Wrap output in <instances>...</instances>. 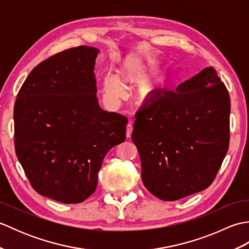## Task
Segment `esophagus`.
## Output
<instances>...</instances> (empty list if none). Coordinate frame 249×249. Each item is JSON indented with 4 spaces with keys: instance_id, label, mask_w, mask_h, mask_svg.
<instances>
[{
    "instance_id": "esophagus-1",
    "label": "esophagus",
    "mask_w": 249,
    "mask_h": 249,
    "mask_svg": "<svg viewBox=\"0 0 249 249\" xmlns=\"http://www.w3.org/2000/svg\"><path fill=\"white\" fill-rule=\"evenodd\" d=\"M133 129H134L133 122L129 121L127 126H126V137H127V138H130V137H131V133H133Z\"/></svg>"
}]
</instances>
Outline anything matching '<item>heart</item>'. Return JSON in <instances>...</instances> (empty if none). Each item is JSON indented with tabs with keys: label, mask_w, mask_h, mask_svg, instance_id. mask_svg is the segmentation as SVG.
<instances>
[{
	"label": "heart",
	"mask_w": 249,
	"mask_h": 249,
	"mask_svg": "<svg viewBox=\"0 0 249 249\" xmlns=\"http://www.w3.org/2000/svg\"><path fill=\"white\" fill-rule=\"evenodd\" d=\"M147 67L140 60L130 59L122 63L119 70V76L123 81L139 86V97L141 102L152 103L160 95L161 86L158 79L154 77L146 78ZM103 93L104 97L109 104L115 105L125 96V89L119 78L107 73L103 78Z\"/></svg>",
	"instance_id": "heart-1"
}]
</instances>
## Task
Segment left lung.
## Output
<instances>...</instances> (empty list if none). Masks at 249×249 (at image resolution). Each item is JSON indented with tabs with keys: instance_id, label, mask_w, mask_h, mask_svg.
I'll return each instance as SVG.
<instances>
[{
	"instance_id": "obj_1",
	"label": "left lung",
	"mask_w": 249,
	"mask_h": 249,
	"mask_svg": "<svg viewBox=\"0 0 249 249\" xmlns=\"http://www.w3.org/2000/svg\"><path fill=\"white\" fill-rule=\"evenodd\" d=\"M230 107L228 89L212 66L142 106L131 139L152 195L176 201L213 183L228 152Z\"/></svg>"
}]
</instances>
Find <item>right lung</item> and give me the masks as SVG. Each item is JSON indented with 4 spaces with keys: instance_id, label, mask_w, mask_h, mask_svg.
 Listing matches in <instances>:
<instances>
[{
    "instance_id": "add662e5",
    "label": "right lung",
    "mask_w": 249,
    "mask_h": 249,
    "mask_svg": "<svg viewBox=\"0 0 249 249\" xmlns=\"http://www.w3.org/2000/svg\"><path fill=\"white\" fill-rule=\"evenodd\" d=\"M98 53L80 46L48 57L30 72L15 103L19 162L37 193L62 203L88 199L106 154L125 141L127 119L98 105Z\"/></svg>"
}]
</instances>
